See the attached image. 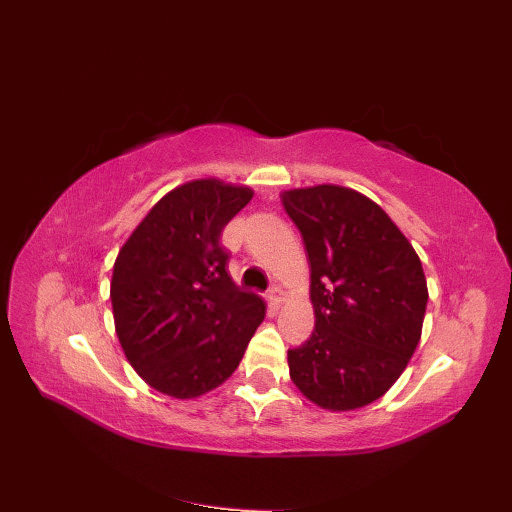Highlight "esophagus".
Listing matches in <instances>:
<instances>
[{
	"mask_svg": "<svg viewBox=\"0 0 512 512\" xmlns=\"http://www.w3.org/2000/svg\"><path fill=\"white\" fill-rule=\"evenodd\" d=\"M268 299L272 301L274 306H280V304H285V299H287V293L282 291L278 285H274L270 291H268Z\"/></svg>",
	"mask_w": 512,
	"mask_h": 512,
	"instance_id": "34e87169",
	"label": "esophagus"
}]
</instances>
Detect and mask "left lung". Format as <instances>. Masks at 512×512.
I'll use <instances>...</instances> for the list:
<instances>
[{
    "mask_svg": "<svg viewBox=\"0 0 512 512\" xmlns=\"http://www.w3.org/2000/svg\"><path fill=\"white\" fill-rule=\"evenodd\" d=\"M310 261L314 331L289 350L308 401L350 411L380 399L418 348L428 304L422 261L367 196L339 185L282 192Z\"/></svg>",
    "mask_w": 512,
    "mask_h": 512,
    "instance_id": "obj_1",
    "label": "left lung"
}]
</instances>
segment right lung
I'll return each instance as SVG.
<instances>
[{
  "label": "right lung",
  "instance_id": "1",
  "mask_svg": "<svg viewBox=\"0 0 512 512\" xmlns=\"http://www.w3.org/2000/svg\"><path fill=\"white\" fill-rule=\"evenodd\" d=\"M253 189L198 179L168 192L113 263L111 306L128 363L175 399L221 386L266 316L255 293L227 274L223 227Z\"/></svg>",
  "mask_w": 512,
  "mask_h": 512
}]
</instances>
